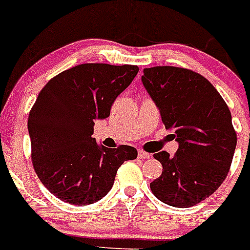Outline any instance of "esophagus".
<instances>
[{
	"instance_id": "1",
	"label": "esophagus",
	"mask_w": 250,
	"mask_h": 250,
	"mask_svg": "<svg viewBox=\"0 0 250 250\" xmlns=\"http://www.w3.org/2000/svg\"><path fill=\"white\" fill-rule=\"evenodd\" d=\"M137 157H139L140 159H149L151 155H150L149 153L144 151V150H139V151H137Z\"/></svg>"
}]
</instances>
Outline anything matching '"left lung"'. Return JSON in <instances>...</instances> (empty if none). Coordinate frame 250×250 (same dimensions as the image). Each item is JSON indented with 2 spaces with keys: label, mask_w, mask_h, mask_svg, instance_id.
I'll list each match as a JSON object with an SVG mask.
<instances>
[{
  "label": "left lung",
  "mask_w": 250,
  "mask_h": 250,
  "mask_svg": "<svg viewBox=\"0 0 250 250\" xmlns=\"http://www.w3.org/2000/svg\"><path fill=\"white\" fill-rule=\"evenodd\" d=\"M143 83L178 143L172 157L167 151L154 154L163 172L150 188L168 206H195L212 195L230 171L236 147L230 109L212 83L190 69L146 68Z\"/></svg>",
  "instance_id": "1"
}]
</instances>
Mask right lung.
<instances>
[{"label":"right lung","mask_w":250,"mask_h":250,"mask_svg":"<svg viewBox=\"0 0 250 250\" xmlns=\"http://www.w3.org/2000/svg\"><path fill=\"white\" fill-rule=\"evenodd\" d=\"M137 72V65L88 62L64 70L41 90L28 118L32 163L44 188L62 202L84 206L100 200L118 168L137 158L132 146L109 149L91 137L95 121L110 115Z\"/></svg>","instance_id":"obj_1"}]
</instances>
